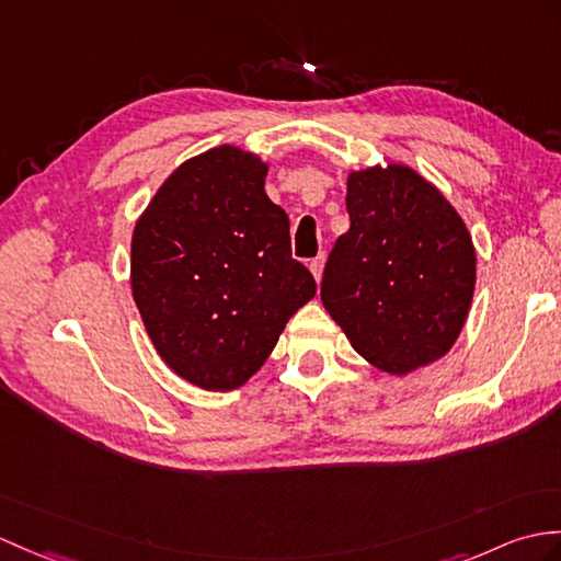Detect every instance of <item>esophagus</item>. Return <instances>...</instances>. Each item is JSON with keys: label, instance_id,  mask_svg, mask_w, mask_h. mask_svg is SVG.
<instances>
[{"label": "esophagus", "instance_id": "1", "mask_svg": "<svg viewBox=\"0 0 561 561\" xmlns=\"http://www.w3.org/2000/svg\"><path fill=\"white\" fill-rule=\"evenodd\" d=\"M308 267L312 272V277H316V282H320L322 279V270H324V253H320L318 257H312Z\"/></svg>", "mask_w": 561, "mask_h": 561}]
</instances>
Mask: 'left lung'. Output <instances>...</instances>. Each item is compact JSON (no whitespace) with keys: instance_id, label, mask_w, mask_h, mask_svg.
Returning <instances> with one entry per match:
<instances>
[{"instance_id":"obj_1","label":"left lung","mask_w":561,"mask_h":561,"mask_svg":"<svg viewBox=\"0 0 561 561\" xmlns=\"http://www.w3.org/2000/svg\"><path fill=\"white\" fill-rule=\"evenodd\" d=\"M346 213L351 227L324 265V310L385 373L445 356L476 289V249L459 213L403 164L351 172Z\"/></svg>"}]
</instances>
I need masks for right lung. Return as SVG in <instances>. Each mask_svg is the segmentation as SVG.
Returning a JSON list of instances; mask_svg holds the SVG:
<instances>
[{"label": "right lung", "instance_id": "add662e5", "mask_svg": "<svg viewBox=\"0 0 561 561\" xmlns=\"http://www.w3.org/2000/svg\"><path fill=\"white\" fill-rule=\"evenodd\" d=\"M265 176L257 154L213 148L167 176L134 229L142 324L167 366L207 392L255 375L284 324L316 296Z\"/></svg>", "mask_w": 561, "mask_h": 561}]
</instances>
